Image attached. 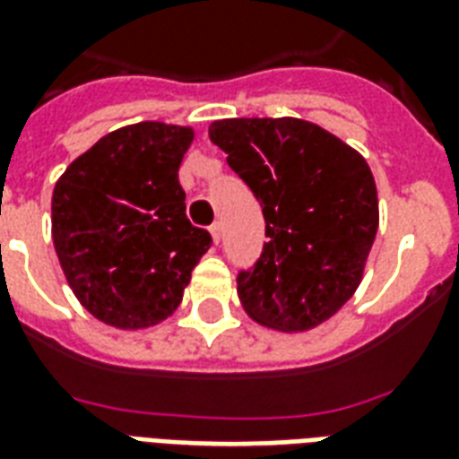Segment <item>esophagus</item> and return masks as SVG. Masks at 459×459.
Returning a JSON list of instances; mask_svg holds the SVG:
<instances>
[{"label": "esophagus", "mask_w": 459, "mask_h": 459, "mask_svg": "<svg viewBox=\"0 0 459 459\" xmlns=\"http://www.w3.org/2000/svg\"><path fill=\"white\" fill-rule=\"evenodd\" d=\"M209 233H212V240H214V243L219 245V240H221V226H219V223H212V229H209Z\"/></svg>", "instance_id": "34e87169"}]
</instances>
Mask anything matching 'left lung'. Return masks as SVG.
<instances>
[{
	"instance_id": "left-lung-1",
	"label": "left lung",
	"mask_w": 459,
	"mask_h": 459,
	"mask_svg": "<svg viewBox=\"0 0 459 459\" xmlns=\"http://www.w3.org/2000/svg\"><path fill=\"white\" fill-rule=\"evenodd\" d=\"M209 140L250 186L266 221L264 252L238 273L250 319L298 333L331 319L355 295L378 230L369 164L305 118H221Z\"/></svg>"
}]
</instances>
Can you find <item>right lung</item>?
Returning a JSON list of instances; mask_svg holds the SVG:
<instances>
[{"label": "right lung", "mask_w": 459, "mask_h": 459, "mask_svg": "<svg viewBox=\"0 0 459 459\" xmlns=\"http://www.w3.org/2000/svg\"><path fill=\"white\" fill-rule=\"evenodd\" d=\"M190 126L143 121L74 159L52 193V240L68 286L95 319L150 328L176 312L212 236L186 216L178 183Z\"/></svg>", "instance_id": "obj_1"}]
</instances>
